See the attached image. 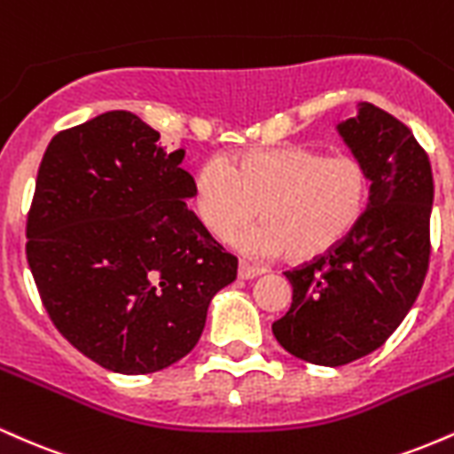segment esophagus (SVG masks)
Returning a JSON list of instances; mask_svg holds the SVG:
<instances>
[{
    "label": "esophagus",
    "mask_w": 454,
    "mask_h": 454,
    "mask_svg": "<svg viewBox=\"0 0 454 454\" xmlns=\"http://www.w3.org/2000/svg\"><path fill=\"white\" fill-rule=\"evenodd\" d=\"M264 273V269H260V267H252V264H247V262H239V279H254V278H258V275H262Z\"/></svg>",
    "instance_id": "34e87169"
}]
</instances>
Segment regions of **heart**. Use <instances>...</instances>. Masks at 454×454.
I'll return each instance as SVG.
<instances>
[{"mask_svg":"<svg viewBox=\"0 0 454 454\" xmlns=\"http://www.w3.org/2000/svg\"><path fill=\"white\" fill-rule=\"evenodd\" d=\"M372 181L364 164L348 153L325 155L286 145L249 151L231 164L211 160L194 179L196 211L213 237L228 241L258 217L245 241L256 256L305 262L325 256L363 220Z\"/></svg>","mask_w":454,"mask_h":454,"instance_id":"b5f03b06","label":"heart"}]
</instances>
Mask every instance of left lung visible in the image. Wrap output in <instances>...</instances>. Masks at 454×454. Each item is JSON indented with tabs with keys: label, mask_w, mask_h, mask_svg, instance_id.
<instances>
[{
	"label": "left lung",
	"mask_w": 454,
	"mask_h": 454,
	"mask_svg": "<svg viewBox=\"0 0 454 454\" xmlns=\"http://www.w3.org/2000/svg\"><path fill=\"white\" fill-rule=\"evenodd\" d=\"M337 129L367 168L369 205L346 241L286 270L293 305L273 322L284 350L325 367L358 361L393 335L431 256L434 175L410 128L364 102Z\"/></svg>",
	"instance_id": "left-lung-1"
}]
</instances>
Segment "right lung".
<instances>
[{
  "mask_svg": "<svg viewBox=\"0 0 454 454\" xmlns=\"http://www.w3.org/2000/svg\"><path fill=\"white\" fill-rule=\"evenodd\" d=\"M181 160L137 114L111 111L61 129L40 161L25 231L40 299L78 352L126 376L192 352L237 279V258L187 209Z\"/></svg>",
  "mask_w": 454,
  "mask_h": 454,
  "instance_id": "obj_1",
  "label": "right lung"
}]
</instances>
